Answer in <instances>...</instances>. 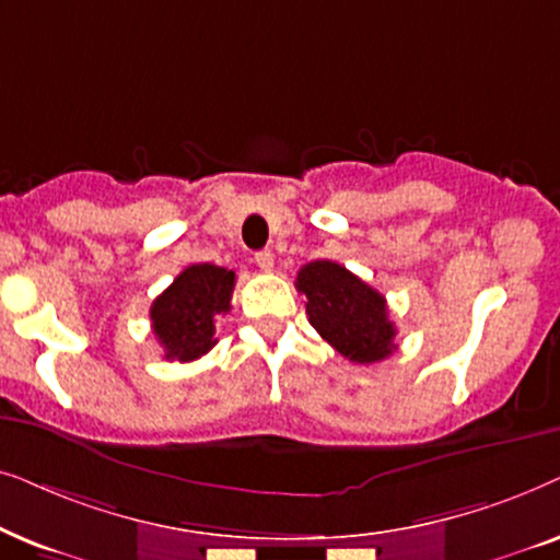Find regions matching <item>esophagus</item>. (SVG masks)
Listing matches in <instances>:
<instances>
[{
    "label": "esophagus",
    "mask_w": 560,
    "mask_h": 560,
    "mask_svg": "<svg viewBox=\"0 0 560 560\" xmlns=\"http://www.w3.org/2000/svg\"><path fill=\"white\" fill-rule=\"evenodd\" d=\"M253 260H256V266L260 268V271H266V273L273 271V253L271 250H258Z\"/></svg>",
    "instance_id": "obj_1"
}]
</instances>
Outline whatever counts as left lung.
<instances>
[{"label": "left lung", "instance_id": "1", "mask_svg": "<svg viewBox=\"0 0 560 560\" xmlns=\"http://www.w3.org/2000/svg\"><path fill=\"white\" fill-rule=\"evenodd\" d=\"M296 289L307 294L315 330L353 363H376L392 355L397 327L386 300L366 281L335 260H312L296 273Z\"/></svg>", "mask_w": 560, "mask_h": 560}]
</instances>
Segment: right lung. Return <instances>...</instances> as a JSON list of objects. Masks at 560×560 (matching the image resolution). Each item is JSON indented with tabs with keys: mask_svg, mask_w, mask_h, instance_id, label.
Returning a JSON list of instances; mask_svg holds the SVG:
<instances>
[{
	"mask_svg": "<svg viewBox=\"0 0 560 560\" xmlns=\"http://www.w3.org/2000/svg\"><path fill=\"white\" fill-rule=\"evenodd\" d=\"M233 289L235 271L212 264L186 266L151 307L153 335L163 346V358L182 363L202 358L218 342L214 319L230 312Z\"/></svg>",
	"mask_w": 560,
	"mask_h": 560,
	"instance_id": "1",
	"label": "right lung"
}]
</instances>
